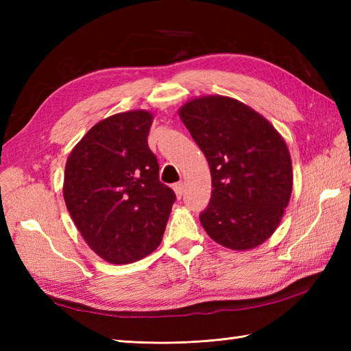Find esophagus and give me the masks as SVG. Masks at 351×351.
I'll use <instances>...</instances> for the list:
<instances>
[{
    "instance_id": "34e87169",
    "label": "esophagus",
    "mask_w": 351,
    "mask_h": 351,
    "mask_svg": "<svg viewBox=\"0 0 351 351\" xmlns=\"http://www.w3.org/2000/svg\"><path fill=\"white\" fill-rule=\"evenodd\" d=\"M173 190H175V193H176V197L181 199V197H182V193H184V184H182V182L173 184Z\"/></svg>"
}]
</instances>
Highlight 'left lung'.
I'll return each instance as SVG.
<instances>
[{"mask_svg":"<svg viewBox=\"0 0 351 351\" xmlns=\"http://www.w3.org/2000/svg\"><path fill=\"white\" fill-rule=\"evenodd\" d=\"M180 117L210 164L211 200L199 215L206 234L232 250L263 244L293 191L285 140L265 117L226 96L191 99Z\"/></svg>","mask_w":351,"mask_h":351,"instance_id":"1","label":"left lung"}]
</instances>
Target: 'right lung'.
<instances>
[{"mask_svg": "<svg viewBox=\"0 0 351 351\" xmlns=\"http://www.w3.org/2000/svg\"><path fill=\"white\" fill-rule=\"evenodd\" d=\"M152 119L145 110L104 119L66 161L68 211L88 247L111 264L134 263L158 247L176 200L160 182L147 146Z\"/></svg>", "mask_w": 351, "mask_h": 351, "instance_id": "obj_1", "label": "right lung"}]
</instances>
